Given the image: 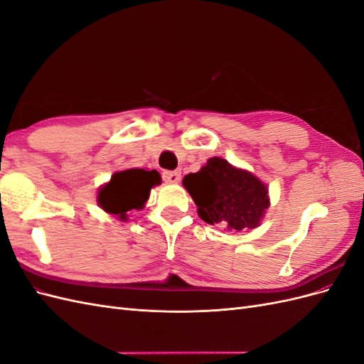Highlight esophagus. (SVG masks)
Returning a JSON list of instances; mask_svg holds the SVG:
<instances>
[{
	"label": "esophagus",
	"instance_id": "1",
	"mask_svg": "<svg viewBox=\"0 0 364 364\" xmlns=\"http://www.w3.org/2000/svg\"><path fill=\"white\" fill-rule=\"evenodd\" d=\"M162 179L167 183H179L181 182V171L174 170V171H164L162 173Z\"/></svg>",
	"mask_w": 364,
	"mask_h": 364
}]
</instances>
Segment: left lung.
<instances>
[{
  "label": "left lung",
  "mask_w": 364,
  "mask_h": 364,
  "mask_svg": "<svg viewBox=\"0 0 364 364\" xmlns=\"http://www.w3.org/2000/svg\"><path fill=\"white\" fill-rule=\"evenodd\" d=\"M182 183L203 222L234 232L257 228L270 205L267 186L257 176L222 158L208 159L199 171L186 174Z\"/></svg>",
  "instance_id": "left-lung-1"
}]
</instances>
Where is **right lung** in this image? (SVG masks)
<instances>
[{"instance_id": "1", "label": "right lung", "mask_w": 364, "mask_h": 364, "mask_svg": "<svg viewBox=\"0 0 364 364\" xmlns=\"http://www.w3.org/2000/svg\"><path fill=\"white\" fill-rule=\"evenodd\" d=\"M161 183L156 170L130 168L114 173L111 181L98 190L97 202L106 213L126 220L130 209H141L147 202L150 190Z\"/></svg>"}]
</instances>
